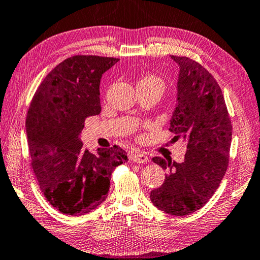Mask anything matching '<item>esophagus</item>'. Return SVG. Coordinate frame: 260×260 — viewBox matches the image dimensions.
<instances>
[{
  "instance_id": "obj_1",
  "label": "esophagus",
  "mask_w": 260,
  "mask_h": 260,
  "mask_svg": "<svg viewBox=\"0 0 260 260\" xmlns=\"http://www.w3.org/2000/svg\"><path fill=\"white\" fill-rule=\"evenodd\" d=\"M129 158L134 162H147V161H149V158L147 157L146 153L140 152V151H136V152L131 153V157Z\"/></svg>"
}]
</instances>
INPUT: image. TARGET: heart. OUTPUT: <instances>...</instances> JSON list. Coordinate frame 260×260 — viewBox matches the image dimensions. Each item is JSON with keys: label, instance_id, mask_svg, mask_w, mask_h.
Segmentation results:
<instances>
[{"label": "heart", "instance_id": "obj_1", "mask_svg": "<svg viewBox=\"0 0 260 260\" xmlns=\"http://www.w3.org/2000/svg\"><path fill=\"white\" fill-rule=\"evenodd\" d=\"M139 83H157V85H160L164 88V82H162L159 78L153 77V76H146L140 79Z\"/></svg>", "mask_w": 260, "mask_h": 260}]
</instances>
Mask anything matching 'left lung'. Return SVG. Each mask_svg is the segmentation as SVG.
Masks as SVG:
<instances>
[{
  "label": "left lung",
  "instance_id": "left-lung-1",
  "mask_svg": "<svg viewBox=\"0 0 260 260\" xmlns=\"http://www.w3.org/2000/svg\"><path fill=\"white\" fill-rule=\"evenodd\" d=\"M179 65L178 104L170 131L188 141L182 162L153 157L166 170L165 181L150 192L152 204L173 215H188L208 203L230 161L232 122L222 91L208 70L184 56H171Z\"/></svg>",
  "mask_w": 260,
  "mask_h": 260
}]
</instances>
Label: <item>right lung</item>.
Returning <instances> with one entry per match:
<instances>
[{"instance_id": "right-lung-1", "label": "right lung", "mask_w": 260, "mask_h": 260, "mask_svg": "<svg viewBox=\"0 0 260 260\" xmlns=\"http://www.w3.org/2000/svg\"><path fill=\"white\" fill-rule=\"evenodd\" d=\"M119 60L77 55L43 79L30 101L26 133L35 178L46 200L59 212L82 215L105 201L113 170L127 160L120 147H82L87 117L101 112L102 74Z\"/></svg>"}]
</instances>
